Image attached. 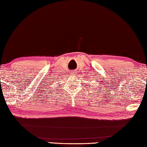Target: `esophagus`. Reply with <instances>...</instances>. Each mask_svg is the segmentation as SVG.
Wrapping results in <instances>:
<instances>
[{"label":"esophagus","instance_id":"obj_1","mask_svg":"<svg viewBox=\"0 0 147 147\" xmlns=\"http://www.w3.org/2000/svg\"><path fill=\"white\" fill-rule=\"evenodd\" d=\"M72 73H73V75H76V72L75 71H72Z\"/></svg>","mask_w":147,"mask_h":147}]
</instances>
